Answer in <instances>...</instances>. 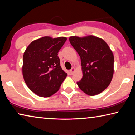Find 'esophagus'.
<instances>
[{"label": "esophagus", "mask_w": 135, "mask_h": 135, "mask_svg": "<svg viewBox=\"0 0 135 135\" xmlns=\"http://www.w3.org/2000/svg\"><path fill=\"white\" fill-rule=\"evenodd\" d=\"M74 71H75V68H74V67H73V68H71V70H70V73H71V74H73V73H74Z\"/></svg>", "instance_id": "34e87169"}]
</instances>
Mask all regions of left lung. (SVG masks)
<instances>
[{
    "label": "left lung",
    "instance_id": "obj_1",
    "mask_svg": "<svg viewBox=\"0 0 135 135\" xmlns=\"http://www.w3.org/2000/svg\"><path fill=\"white\" fill-rule=\"evenodd\" d=\"M69 40L81 59L83 77L77 82L79 88L90 96L103 92L114 73V55L108 45L93 36H71Z\"/></svg>",
    "mask_w": 135,
    "mask_h": 135
}]
</instances>
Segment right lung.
Returning <instances> with one entry per match:
<instances>
[{
  "mask_svg": "<svg viewBox=\"0 0 135 135\" xmlns=\"http://www.w3.org/2000/svg\"><path fill=\"white\" fill-rule=\"evenodd\" d=\"M67 38L45 36L32 42L23 55L22 74L27 86L41 97H49L59 90L67 76L60 65L59 50Z\"/></svg>",
  "mask_w": 135,
  "mask_h": 135,
  "instance_id": "1",
  "label": "right lung"
}]
</instances>
